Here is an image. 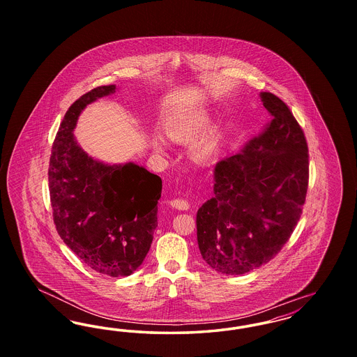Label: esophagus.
<instances>
[{
  "mask_svg": "<svg viewBox=\"0 0 357 357\" xmlns=\"http://www.w3.org/2000/svg\"><path fill=\"white\" fill-rule=\"evenodd\" d=\"M169 204L174 207V208H178V210H187L190 207V204L186 199H182V198H175V199H171Z\"/></svg>",
  "mask_w": 357,
  "mask_h": 357,
  "instance_id": "1",
  "label": "esophagus"
}]
</instances>
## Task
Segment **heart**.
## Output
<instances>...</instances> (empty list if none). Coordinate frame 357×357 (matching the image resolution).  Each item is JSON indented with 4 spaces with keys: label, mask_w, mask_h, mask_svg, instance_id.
<instances>
[{
    "label": "heart",
    "mask_w": 357,
    "mask_h": 357,
    "mask_svg": "<svg viewBox=\"0 0 357 357\" xmlns=\"http://www.w3.org/2000/svg\"><path fill=\"white\" fill-rule=\"evenodd\" d=\"M210 120H211V116L207 111L195 109L191 112H185V114L174 116L172 119L166 123L165 130H166L167 136L172 140L185 143V142L191 140L192 137H195L202 130H204L208 126ZM218 143H220L218 131L211 130L208 134H206L201 139H198L197 142L192 143L191 151L197 159L204 160L214 155L218 149ZM153 146L158 151H162V144L158 139L153 142Z\"/></svg>",
    "instance_id": "1"
}]
</instances>
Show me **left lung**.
<instances>
[{
  "label": "left lung",
  "instance_id": "8db88e82",
  "mask_svg": "<svg viewBox=\"0 0 357 357\" xmlns=\"http://www.w3.org/2000/svg\"><path fill=\"white\" fill-rule=\"evenodd\" d=\"M272 120L239 153L214 169V197L197 213L198 246L215 272L245 274L288 242L305 204L309 155L288 105L261 92Z\"/></svg>",
  "mask_w": 357,
  "mask_h": 357
}]
</instances>
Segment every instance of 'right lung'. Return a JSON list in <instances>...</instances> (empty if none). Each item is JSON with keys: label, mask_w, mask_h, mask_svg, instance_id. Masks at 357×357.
<instances>
[{"label": "right lung", "mask_w": 357, "mask_h": 357, "mask_svg": "<svg viewBox=\"0 0 357 357\" xmlns=\"http://www.w3.org/2000/svg\"><path fill=\"white\" fill-rule=\"evenodd\" d=\"M115 89L93 88L69 107L52 146L48 181L53 221L66 245L92 271L126 277L151 248L162 179L135 163L95 160L73 135L85 107Z\"/></svg>", "instance_id": "add662e5"}]
</instances>
